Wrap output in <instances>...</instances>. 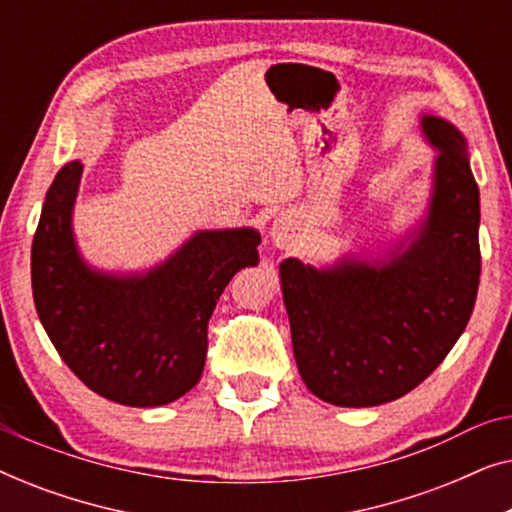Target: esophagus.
Segmentation results:
<instances>
[{
  "label": "esophagus",
  "instance_id": "1",
  "mask_svg": "<svg viewBox=\"0 0 512 512\" xmlns=\"http://www.w3.org/2000/svg\"><path fill=\"white\" fill-rule=\"evenodd\" d=\"M270 237H272V242H275V247L291 249L298 240L296 223H293L291 216L284 214V216H279V219H275V223H272V228H270Z\"/></svg>",
  "mask_w": 512,
  "mask_h": 512
}]
</instances>
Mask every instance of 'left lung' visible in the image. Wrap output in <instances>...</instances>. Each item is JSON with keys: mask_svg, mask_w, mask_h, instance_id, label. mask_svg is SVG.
<instances>
[{"mask_svg": "<svg viewBox=\"0 0 512 512\" xmlns=\"http://www.w3.org/2000/svg\"><path fill=\"white\" fill-rule=\"evenodd\" d=\"M433 149L424 221L375 261L279 265L293 356L307 389L342 408L396 401L436 370L471 319L480 284V191L466 139L422 116Z\"/></svg>", "mask_w": 512, "mask_h": 512, "instance_id": "1", "label": "left lung"}]
</instances>
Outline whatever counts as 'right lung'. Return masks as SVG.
Wrapping results in <instances>:
<instances>
[{
	"instance_id": "1",
	"label": "right lung",
	"mask_w": 512,
	"mask_h": 512,
	"mask_svg": "<svg viewBox=\"0 0 512 512\" xmlns=\"http://www.w3.org/2000/svg\"><path fill=\"white\" fill-rule=\"evenodd\" d=\"M83 165L55 174L32 242V296L69 370L109 401L156 408L198 384L207 324L235 272L258 265L254 228L198 230L165 263L114 275L79 254L72 212Z\"/></svg>"
}]
</instances>
